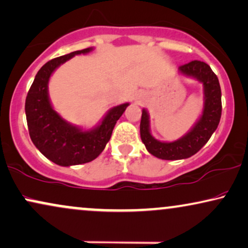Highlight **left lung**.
<instances>
[{"instance_id": "1", "label": "left lung", "mask_w": 248, "mask_h": 248, "mask_svg": "<svg viewBox=\"0 0 248 248\" xmlns=\"http://www.w3.org/2000/svg\"><path fill=\"white\" fill-rule=\"evenodd\" d=\"M177 72L183 77L192 78L202 83L203 108L202 115L192 128L173 142H162L153 137L150 129L149 112L145 108L142 109L140 140L147 151L162 160H181L196 155L216 130L222 113L220 82L208 64L192 61L178 67Z\"/></svg>"}]
</instances>
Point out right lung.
<instances>
[{"instance_id":"add662e5","label":"right lung","mask_w":248,"mask_h":248,"mask_svg":"<svg viewBox=\"0 0 248 248\" xmlns=\"http://www.w3.org/2000/svg\"><path fill=\"white\" fill-rule=\"evenodd\" d=\"M93 50H78L46 62L35 75L26 97L25 112L31 140L46 159L62 167L87 164L101 155L115 124L129 105L124 103L109 108L98 124L90 129L70 124L54 108L48 92L50 77L75 55H86Z\"/></svg>"}]
</instances>
